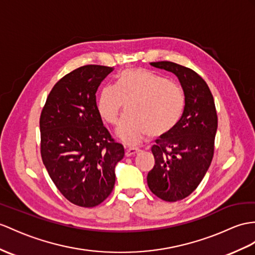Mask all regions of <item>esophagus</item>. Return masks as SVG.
Returning <instances> with one entry per match:
<instances>
[{"label": "esophagus", "mask_w": 255, "mask_h": 255, "mask_svg": "<svg viewBox=\"0 0 255 255\" xmlns=\"http://www.w3.org/2000/svg\"><path fill=\"white\" fill-rule=\"evenodd\" d=\"M139 152H140L139 148L128 147V148H127V150H126V156L127 157H132V156H135V154H137Z\"/></svg>", "instance_id": "1"}]
</instances>
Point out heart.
Returning a JSON list of instances; mask_svg holds the SVG:
<instances>
[{
	"instance_id": "obj_1",
	"label": "heart",
	"mask_w": 255,
	"mask_h": 255,
	"mask_svg": "<svg viewBox=\"0 0 255 255\" xmlns=\"http://www.w3.org/2000/svg\"><path fill=\"white\" fill-rule=\"evenodd\" d=\"M185 93L177 83L163 79L144 68H128L117 79V85L99 91L98 115L111 126L119 120L128 104L117 134L122 141L135 146L150 134L161 137L181 121L185 109Z\"/></svg>"
}]
</instances>
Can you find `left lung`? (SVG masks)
Listing matches in <instances>:
<instances>
[{
	"label": "left lung",
	"mask_w": 255,
	"mask_h": 255,
	"mask_svg": "<svg viewBox=\"0 0 255 255\" xmlns=\"http://www.w3.org/2000/svg\"><path fill=\"white\" fill-rule=\"evenodd\" d=\"M150 65L174 73L186 98L181 121L151 147L154 165L147 175L152 194L175 202L188 197L206 175L214 154L217 115L212 93L197 72L172 61Z\"/></svg>",
	"instance_id": "8db88e82"
}]
</instances>
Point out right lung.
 Wrapping results in <instances>:
<instances>
[{
  "label": "right lung",
  "mask_w": 255,
  "mask_h": 255,
  "mask_svg": "<svg viewBox=\"0 0 255 255\" xmlns=\"http://www.w3.org/2000/svg\"><path fill=\"white\" fill-rule=\"evenodd\" d=\"M113 67L86 65L54 85L40 117L41 157L67 200L93 208L108 198L124 148L111 137L96 107V92Z\"/></svg>",
  "instance_id": "add662e5"
}]
</instances>
